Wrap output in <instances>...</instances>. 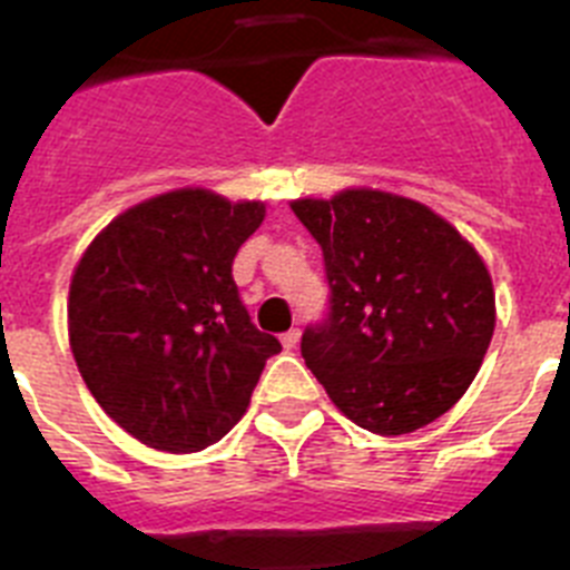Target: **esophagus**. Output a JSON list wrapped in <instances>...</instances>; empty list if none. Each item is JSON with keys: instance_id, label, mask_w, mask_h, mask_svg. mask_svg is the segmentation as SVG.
Wrapping results in <instances>:
<instances>
[{"instance_id": "obj_1", "label": "esophagus", "mask_w": 570, "mask_h": 570, "mask_svg": "<svg viewBox=\"0 0 570 570\" xmlns=\"http://www.w3.org/2000/svg\"><path fill=\"white\" fill-rule=\"evenodd\" d=\"M296 342H299V328H291V331H285V334H282V345L288 347H296Z\"/></svg>"}]
</instances>
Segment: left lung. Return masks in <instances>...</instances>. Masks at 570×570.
<instances>
[{"label": "left lung", "mask_w": 570, "mask_h": 570, "mask_svg": "<svg viewBox=\"0 0 570 570\" xmlns=\"http://www.w3.org/2000/svg\"><path fill=\"white\" fill-rule=\"evenodd\" d=\"M322 248L328 314L302 334V356L347 420L411 434L454 405L493 336L485 262L454 225L385 190L296 199Z\"/></svg>", "instance_id": "obj_1"}]
</instances>
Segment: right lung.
Listing matches in <instances>:
<instances>
[{"instance_id": "add662e5", "label": "right lung", "mask_w": 570, "mask_h": 570, "mask_svg": "<svg viewBox=\"0 0 570 570\" xmlns=\"http://www.w3.org/2000/svg\"><path fill=\"white\" fill-rule=\"evenodd\" d=\"M262 219V203L170 190L116 216L79 259L73 360L105 414L142 445L190 454L223 440L282 351L250 322L230 274Z\"/></svg>"}]
</instances>
